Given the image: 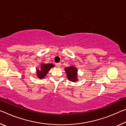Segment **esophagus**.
Listing matches in <instances>:
<instances>
[{"mask_svg": "<svg viewBox=\"0 0 126 126\" xmlns=\"http://www.w3.org/2000/svg\"><path fill=\"white\" fill-rule=\"evenodd\" d=\"M55 65H56V66H57V67H61V63H56Z\"/></svg>", "mask_w": 126, "mask_h": 126, "instance_id": "esophagus-1", "label": "esophagus"}]
</instances>
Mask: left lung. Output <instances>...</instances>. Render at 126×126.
<instances>
[{"label": "left lung", "mask_w": 126, "mask_h": 126, "mask_svg": "<svg viewBox=\"0 0 126 126\" xmlns=\"http://www.w3.org/2000/svg\"><path fill=\"white\" fill-rule=\"evenodd\" d=\"M64 71L68 80L73 82H76L78 81V70L76 67L73 65H71L65 68Z\"/></svg>", "instance_id": "left-lung-1"}]
</instances>
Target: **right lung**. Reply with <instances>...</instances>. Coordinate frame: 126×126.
Instances as JSON below:
<instances>
[{"label": "right lung", "instance_id": "1", "mask_svg": "<svg viewBox=\"0 0 126 126\" xmlns=\"http://www.w3.org/2000/svg\"><path fill=\"white\" fill-rule=\"evenodd\" d=\"M54 67V65L52 63H41L40 68L39 69H37V68L36 69V73L37 77L40 79H44L50 69Z\"/></svg>", "mask_w": 126, "mask_h": 126}]
</instances>
